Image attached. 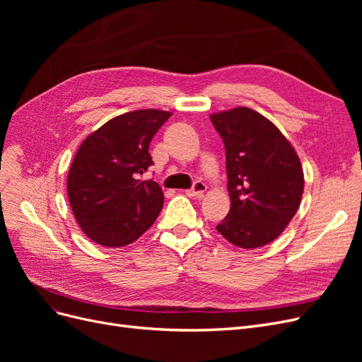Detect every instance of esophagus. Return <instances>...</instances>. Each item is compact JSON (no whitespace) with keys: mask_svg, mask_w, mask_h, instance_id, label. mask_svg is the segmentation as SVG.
Returning a JSON list of instances; mask_svg holds the SVG:
<instances>
[{"mask_svg":"<svg viewBox=\"0 0 362 362\" xmlns=\"http://www.w3.org/2000/svg\"><path fill=\"white\" fill-rule=\"evenodd\" d=\"M206 190V185L202 181H196L193 184V187L185 192V194L190 196V198H202V194Z\"/></svg>","mask_w":362,"mask_h":362,"instance_id":"1","label":"esophagus"}]
</instances>
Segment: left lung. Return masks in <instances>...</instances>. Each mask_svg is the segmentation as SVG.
Here are the masks:
<instances>
[{
	"label": "left lung",
	"mask_w": 362,
	"mask_h": 362,
	"mask_svg": "<svg viewBox=\"0 0 362 362\" xmlns=\"http://www.w3.org/2000/svg\"><path fill=\"white\" fill-rule=\"evenodd\" d=\"M226 152L231 208L216 226L229 243L255 249L273 242L298 211L303 170L290 141L247 107L210 116Z\"/></svg>",
	"instance_id": "1"
}]
</instances>
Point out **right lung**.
I'll use <instances>...</instances> for the list:
<instances>
[{
	"label": "right lung",
	"mask_w": 362,
	"mask_h": 362,
	"mask_svg": "<svg viewBox=\"0 0 362 362\" xmlns=\"http://www.w3.org/2000/svg\"><path fill=\"white\" fill-rule=\"evenodd\" d=\"M169 117L154 108L116 116L78 148L68 173V196L76 222L95 243L129 245L156 222L164 202L161 187L139 175L154 164L149 144Z\"/></svg>",
	"instance_id": "add662e5"
}]
</instances>
